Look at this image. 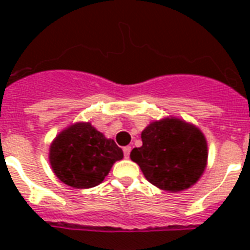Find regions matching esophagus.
I'll return each mask as SVG.
<instances>
[{"label":"esophagus","instance_id":"obj_1","mask_svg":"<svg viewBox=\"0 0 250 250\" xmlns=\"http://www.w3.org/2000/svg\"><path fill=\"white\" fill-rule=\"evenodd\" d=\"M123 153H125V158H128L129 153H131V146H125V148H123Z\"/></svg>","mask_w":250,"mask_h":250}]
</instances>
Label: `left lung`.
I'll return each instance as SVG.
<instances>
[{"label": "left lung", "instance_id": "8db88e82", "mask_svg": "<svg viewBox=\"0 0 250 250\" xmlns=\"http://www.w3.org/2000/svg\"><path fill=\"white\" fill-rule=\"evenodd\" d=\"M143 146L129 157L153 186L179 192L193 186L208 160L205 136L194 125L175 118L153 122L141 133Z\"/></svg>", "mask_w": 250, "mask_h": 250}]
</instances>
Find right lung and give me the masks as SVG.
I'll return each mask as SVG.
<instances>
[{
    "label": "right lung",
    "mask_w": 250,
    "mask_h": 250,
    "mask_svg": "<svg viewBox=\"0 0 250 250\" xmlns=\"http://www.w3.org/2000/svg\"><path fill=\"white\" fill-rule=\"evenodd\" d=\"M122 158L123 152L115 141L106 139L90 123H76L62 131L49 156L57 178L74 188L98 186Z\"/></svg>",
    "instance_id": "obj_1"
}]
</instances>
